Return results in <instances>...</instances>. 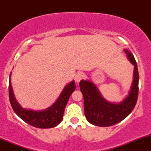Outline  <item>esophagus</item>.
Wrapping results in <instances>:
<instances>
[{
    "instance_id": "esophagus-1",
    "label": "esophagus",
    "mask_w": 151,
    "mask_h": 151,
    "mask_svg": "<svg viewBox=\"0 0 151 151\" xmlns=\"http://www.w3.org/2000/svg\"><path fill=\"white\" fill-rule=\"evenodd\" d=\"M84 74L82 73V72H78V73L76 74L75 77H74V80H75L76 82H79L82 79H84Z\"/></svg>"
}]
</instances>
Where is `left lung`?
Segmentation results:
<instances>
[{"label":"left lung","mask_w":151,"mask_h":151,"mask_svg":"<svg viewBox=\"0 0 151 151\" xmlns=\"http://www.w3.org/2000/svg\"><path fill=\"white\" fill-rule=\"evenodd\" d=\"M130 62L134 65L132 87L128 96L120 104L106 101L96 86L89 81L81 80L79 87L84 96V114L86 119L93 125L101 127L113 126L124 120L134 109L138 96V74L137 63L133 55L124 50Z\"/></svg>","instance_id":"8db88e82"}]
</instances>
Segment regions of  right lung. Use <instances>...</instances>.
<instances>
[{"label":"right lung","mask_w":151,"mask_h":151,"mask_svg":"<svg viewBox=\"0 0 151 151\" xmlns=\"http://www.w3.org/2000/svg\"><path fill=\"white\" fill-rule=\"evenodd\" d=\"M75 88V83L72 81L65 86L60 97L52 106L44 111H36L22 108L16 101L10 79L8 86L10 102L15 113L27 124L40 129H50L58 126L62 121L66 106Z\"/></svg>","instance_id":"add662e5"}]
</instances>
